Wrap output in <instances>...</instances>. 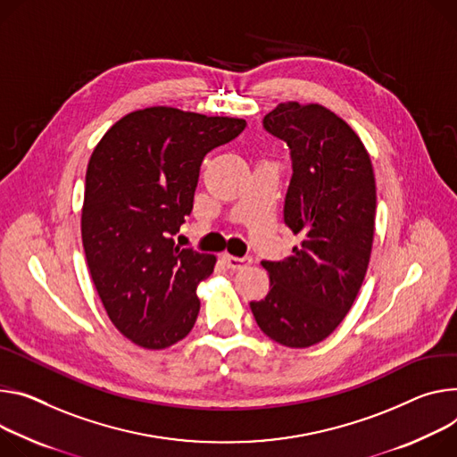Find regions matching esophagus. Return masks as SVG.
Segmentation results:
<instances>
[{
	"label": "esophagus",
	"mask_w": 457,
	"mask_h": 457,
	"mask_svg": "<svg viewBox=\"0 0 457 457\" xmlns=\"http://www.w3.org/2000/svg\"><path fill=\"white\" fill-rule=\"evenodd\" d=\"M220 259H222V262H224L228 268H231V270H244V268H247V266H250V264L253 262L252 257H233V255H229V253H222Z\"/></svg>",
	"instance_id": "34e87169"
}]
</instances>
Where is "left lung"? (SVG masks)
Returning a JSON list of instances; mask_svg holds the SVG:
<instances>
[{
    "instance_id": "8db88e82",
    "label": "left lung",
    "mask_w": 457,
    "mask_h": 457,
    "mask_svg": "<svg viewBox=\"0 0 457 457\" xmlns=\"http://www.w3.org/2000/svg\"><path fill=\"white\" fill-rule=\"evenodd\" d=\"M262 128L289 149L284 224L303 240L286 261L261 262L271 289L250 306L270 339L308 348L341 324L359 294L376 224V179L361 138L322 105L280 104Z\"/></svg>"
}]
</instances>
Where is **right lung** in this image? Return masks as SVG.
<instances>
[{
    "mask_svg": "<svg viewBox=\"0 0 457 457\" xmlns=\"http://www.w3.org/2000/svg\"><path fill=\"white\" fill-rule=\"evenodd\" d=\"M245 129L238 118L149 107L118 120L87 165L81 240L96 292L121 336L168 348L195 326L196 286L215 255L179 247L200 165Z\"/></svg>",
    "mask_w": 457,
    "mask_h": 457,
    "instance_id": "1",
    "label": "right lung"
}]
</instances>
